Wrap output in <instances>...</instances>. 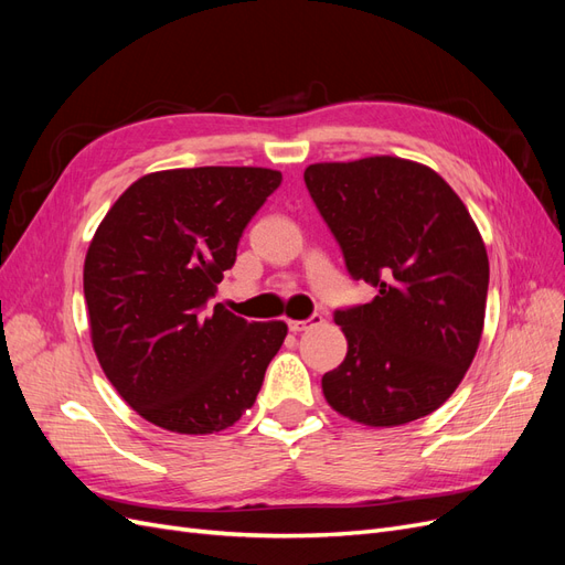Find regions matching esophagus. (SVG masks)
Here are the masks:
<instances>
[{
  "mask_svg": "<svg viewBox=\"0 0 565 565\" xmlns=\"http://www.w3.org/2000/svg\"><path fill=\"white\" fill-rule=\"evenodd\" d=\"M322 322V313H313L311 318H306V320H287V328H289V332H303V330H309V328H313V324H320Z\"/></svg>",
  "mask_w": 565,
  "mask_h": 565,
  "instance_id": "esophagus-1",
  "label": "esophagus"
}]
</instances>
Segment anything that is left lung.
I'll return each mask as SVG.
<instances>
[{
    "label": "left lung",
    "mask_w": 565,
    "mask_h": 565,
    "mask_svg": "<svg viewBox=\"0 0 565 565\" xmlns=\"http://www.w3.org/2000/svg\"><path fill=\"white\" fill-rule=\"evenodd\" d=\"M306 188L370 303L334 311L344 363L322 393L344 417L398 426L431 415L469 370L490 266L465 202L434 169L401 158L306 167Z\"/></svg>",
    "instance_id": "obj_1"
}]
</instances>
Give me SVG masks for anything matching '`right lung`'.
I'll use <instances>...</instances> for the list:
<instances>
[{
    "label": "right lung",
    "instance_id": "obj_1",
    "mask_svg": "<svg viewBox=\"0 0 565 565\" xmlns=\"http://www.w3.org/2000/svg\"><path fill=\"white\" fill-rule=\"evenodd\" d=\"M282 174L167 169L131 183L94 235L84 299L100 367L136 413L177 434L228 429L259 396L287 324L210 309Z\"/></svg>",
    "mask_w": 565,
    "mask_h": 565
}]
</instances>
